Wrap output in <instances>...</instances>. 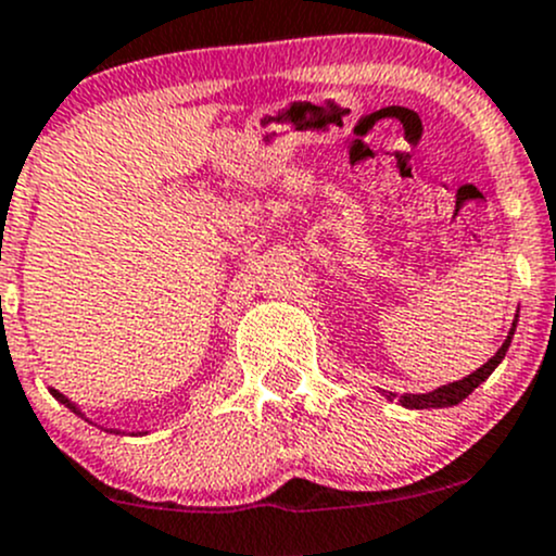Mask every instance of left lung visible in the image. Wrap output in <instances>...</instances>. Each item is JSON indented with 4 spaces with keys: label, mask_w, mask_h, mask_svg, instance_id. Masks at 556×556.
Returning <instances> with one entry per match:
<instances>
[{
    "label": "left lung",
    "mask_w": 556,
    "mask_h": 556,
    "mask_svg": "<svg viewBox=\"0 0 556 556\" xmlns=\"http://www.w3.org/2000/svg\"><path fill=\"white\" fill-rule=\"evenodd\" d=\"M514 328H517V323H514ZM514 328H511V333H508V339L503 341L501 350L495 352V357H490V361H486L484 366L476 368V371L470 374V377L459 379V382H452V384L439 387V390H433V392H425V395H412V392H406V395H401V406H406V408H444V406H457V403L465 401V397H468L470 392L476 390V387L484 382V379L490 377L492 371H495L497 363H501L503 357H506L508 344H511ZM390 397H395V395H392V392H390Z\"/></svg>",
    "instance_id": "8db88e82"
}]
</instances>
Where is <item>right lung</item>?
<instances>
[{
	"label": "right lung",
	"instance_id": "obj_1",
	"mask_svg": "<svg viewBox=\"0 0 556 556\" xmlns=\"http://www.w3.org/2000/svg\"><path fill=\"white\" fill-rule=\"evenodd\" d=\"M50 392H53V395H55V397H59V401H61V403H64V406H70V408H72V412H77V408H75V403H70V401H66V397H64V395H61V392H55V390H50ZM77 414H80V412H77ZM110 433H112V430H110Z\"/></svg>",
	"mask_w": 556,
	"mask_h": 556
}]
</instances>
